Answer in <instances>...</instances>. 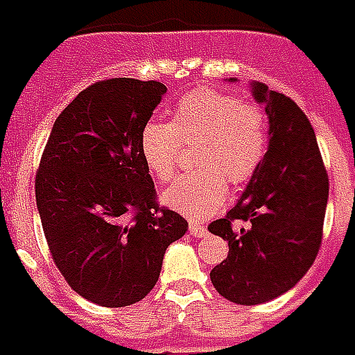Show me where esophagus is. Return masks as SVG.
<instances>
[{
	"label": "esophagus",
	"mask_w": 355,
	"mask_h": 355,
	"mask_svg": "<svg viewBox=\"0 0 355 355\" xmlns=\"http://www.w3.org/2000/svg\"><path fill=\"white\" fill-rule=\"evenodd\" d=\"M189 233H191V235H195V237H205V235H208V230H206L205 225H200V223L191 222L189 223Z\"/></svg>",
	"instance_id": "esophagus-1"
}]
</instances>
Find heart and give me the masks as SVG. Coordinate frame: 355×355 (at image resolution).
<instances>
[{"mask_svg": "<svg viewBox=\"0 0 355 355\" xmlns=\"http://www.w3.org/2000/svg\"><path fill=\"white\" fill-rule=\"evenodd\" d=\"M270 141L268 116L258 105L218 89L187 93L173 110L172 122L149 120L139 147L158 182L175 173L182 145H197L195 170L162 193V202L189 220H206L227 198L230 185H243L260 168Z\"/></svg>", "mask_w": 355, "mask_h": 355, "instance_id": "b5f03b06", "label": "heart"}]
</instances>
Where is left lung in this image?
Wrapping results in <instances>:
<instances>
[{
    "mask_svg": "<svg viewBox=\"0 0 355 355\" xmlns=\"http://www.w3.org/2000/svg\"><path fill=\"white\" fill-rule=\"evenodd\" d=\"M270 120V145L237 205L208 225L230 245L210 271L214 288L241 306L270 302L310 270L323 237L329 175L302 109L268 85L250 84ZM233 221L246 228L232 230Z\"/></svg>",
    "mask_w": 355,
    "mask_h": 355,
    "instance_id": "obj_1",
    "label": "left lung"
}]
</instances>
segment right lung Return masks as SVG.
Returning <instances> with one entry per match:
<instances>
[{
    "instance_id": "obj_1",
    "label": "right lung",
    "mask_w": 355,
    "mask_h": 355,
    "mask_svg": "<svg viewBox=\"0 0 355 355\" xmlns=\"http://www.w3.org/2000/svg\"><path fill=\"white\" fill-rule=\"evenodd\" d=\"M166 93L155 80L85 87L55 120L36 173V202L53 262L74 291L105 308L143 300L189 223L157 202L139 147Z\"/></svg>"
}]
</instances>
